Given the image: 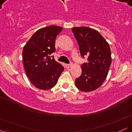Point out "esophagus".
I'll list each match as a JSON object with an SVG mask.
<instances>
[{
  "mask_svg": "<svg viewBox=\"0 0 132 132\" xmlns=\"http://www.w3.org/2000/svg\"><path fill=\"white\" fill-rule=\"evenodd\" d=\"M71 64H66V68H69L71 66Z\"/></svg>",
  "mask_w": 132,
  "mask_h": 132,
  "instance_id": "obj_1",
  "label": "esophagus"
}]
</instances>
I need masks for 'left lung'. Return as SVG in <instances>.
Returning a JSON list of instances; mask_svg holds the SVG:
<instances>
[{
	"label": "left lung",
	"mask_w": 132,
	"mask_h": 132,
	"mask_svg": "<svg viewBox=\"0 0 132 132\" xmlns=\"http://www.w3.org/2000/svg\"><path fill=\"white\" fill-rule=\"evenodd\" d=\"M72 31L81 56L87 57V62L81 65L82 74L76 79V86L81 91H92L107 78L112 62L109 45L99 31L89 27H74Z\"/></svg>",
	"instance_id": "1"
}]
</instances>
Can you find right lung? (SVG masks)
<instances>
[{
    "mask_svg": "<svg viewBox=\"0 0 132 132\" xmlns=\"http://www.w3.org/2000/svg\"><path fill=\"white\" fill-rule=\"evenodd\" d=\"M63 30L50 25L37 30L23 47V63L27 76L37 88L48 90L53 87L64 67L51 56L56 51L55 40Z\"/></svg>",
    "mask_w": 132,
    "mask_h": 132,
    "instance_id": "add662e5",
    "label": "right lung"
}]
</instances>
